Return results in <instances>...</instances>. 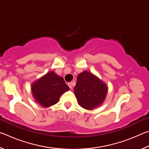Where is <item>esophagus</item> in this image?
<instances>
[{"label": "esophagus", "mask_w": 149, "mask_h": 149, "mask_svg": "<svg viewBox=\"0 0 149 149\" xmlns=\"http://www.w3.org/2000/svg\"><path fill=\"white\" fill-rule=\"evenodd\" d=\"M68 86H69V87L70 88V89H72V86H73V83H72V82L68 83Z\"/></svg>", "instance_id": "obj_1"}]
</instances>
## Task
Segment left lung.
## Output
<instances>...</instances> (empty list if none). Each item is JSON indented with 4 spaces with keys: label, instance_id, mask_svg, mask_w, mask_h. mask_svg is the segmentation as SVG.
I'll return each instance as SVG.
<instances>
[{
    "label": "left lung",
    "instance_id": "left-lung-1",
    "mask_svg": "<svg viewBox=\"0 0 149 149\" xmlns=\"http://www.w3.org/2000/svg\"><path fill=\"white\" fill-rule=\"evenodd\" d=\"M74 94L79 105L87 110H93L104 101L108 86L91 72L84 71L78 75Z\"/></svg>",
    "mask_w": 149,
    "mask_h": 149
}]
</instances>
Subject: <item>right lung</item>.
Listing matches in <instances>:
<instances>
[{
	"instance_id": "right-lung-1",
	"label": "right lung",
	"mask_w": 149,
	"mask_h": 149,
	"mask_svg": "<svg viewBox=\"0 0 149 149\" xmlns=\"http://www.w3.org/2000/svg\"><path fill=\"white\" fill-rule=\"evenodd\" d=\"M31 90L35 102L47 108L56 104L60 96L70 88L62 77L51 71L33 83Z\"/></svg>"
}]
</instances>
